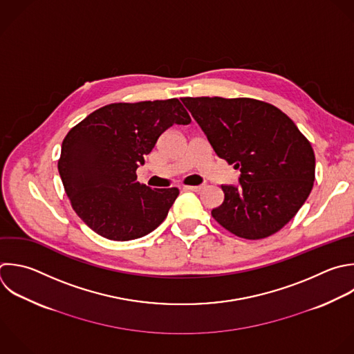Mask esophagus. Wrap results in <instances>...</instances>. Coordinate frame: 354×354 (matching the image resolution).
Segmentation results:
<instances>
[{"label": "esophagus", "mask_w": 354, "mask_h": 354, "mask_svg": "<svg viewBox=\"0 0 354 354\" xmlns=\"http://www.w3.org/2000/svg\"><path fill=\"white\" fill-rule=\"evenodd\" d=\"M184 189H185V191H194V192H198V191H201V189H202V187H201V185H185V187H184Z\"/></svg>", "instance_id": "obj_1"}]
</instances>
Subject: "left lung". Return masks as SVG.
<instances>
[{
  "mask_svg": "<svg viewBox=\"0 0 354 354\" xmlns=\"http://www.w3.org/2000/svg\"><path fill=\"white\" fill-rule=\"evenodd\" d=\"M183 104L216 155L239 169V185H221L213 218L245 239L279 231L311 192L315 156L296 124L271 104L252 98L198 97Z\"/></svg>",
  "mask_w": 354,
  "mask_h": 354,
  "instance_id": "1",
  "label": "left lung"
}]
</instances>
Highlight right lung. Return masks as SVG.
<instances>
[{"instance_id": "1", "label": "right lung", "mask_w": 354, "mask_h": 354, "mask_svg": "<svg viewBox=\"0 0 354 354\" xmlns=\"http://www.w3.org/2000/svg\"><path fill=\"white\" fill-rule=\"evenodd\" d=\"M191 118L177 98L102 106L62 142L58 170L77 216L112 241L141 238L162 224L180 191L149 188L137 167L158 138Z\"/></svg>"}]
</instances>
